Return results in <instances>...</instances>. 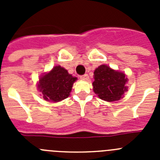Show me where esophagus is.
Instances as JSON below:
<instances>
[{"mask_svg": "<svg viewBox=\"0 0 160 160\" xmlns=\"http://www.w3.org/2000/svg\"><path fill=\"white\" fill-rule=\"evenodd\" d=\"M80 78H81L82 80H83V81H88L89 76L88 74H84V75H82L81 77H80Z\"/></svg>", "mask_w": 160, "mask_h": 160, "instance_id": "1", "label": "esophagus"}]
</instances>
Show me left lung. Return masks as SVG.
Here are the masks:
<instances>
[{
	"mask_svg": "<svg viewBox=\"0 0 160 160\" xmlns=\"http://www.w3.org/2000/svg\"><path fill=\"white\" fill-rule=\"evenodd\" d=\"M93 90L106 102L118 101L128 91V78L123 72L115 70L107 65H101L94 71Z\"/></svg>",
	"mask_w": 160,
	"mask_h": 160,
	"instance_id": "obj_1",
	"label": "left lung"
}]
</instances>
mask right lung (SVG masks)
<instances>
[{"label":"right lung","instance_id":"right-lung-1","mask_svg":"<svg viewBox=\"0 0 160 160\" xmlns=\"http://www.w3.org/2000/svg\"><path fill=\"white\" fill-rule=\"evenodd\" d=\"M77 79L65 68L56 66L39 78L38 90L46 101L58 102L70 96Z\"/></svg>","mask_w":160,"mask_h":160}]
</instances>
